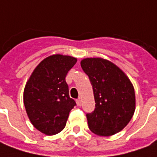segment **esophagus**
<instances>
[{"label": "esophagus", "mask_w": 157, "mask_h": 157, "mask_svg": "<svg viewBox=\"0 0 157 157\" xmlns=\"http://www.w3.org/2000/svg\"><path fill=\"white\" fill-rule=\"evenodd\" d=\"M76 102H77V105L81 106V102H82V101H81V98H78V99L76 100Z\"/></svg>", "instance_id": "1"}]
</instances>
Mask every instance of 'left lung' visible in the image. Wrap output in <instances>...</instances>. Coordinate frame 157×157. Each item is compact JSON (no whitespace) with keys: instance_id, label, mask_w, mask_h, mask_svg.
I'll return each instance as SVG.
<instances>
[{"instance_id":"1","label":"left lung","mask_w":157,"mask_h":157,"mask_svg":"<svg viewBox=\"0 0 157 157\" xmlns=\"http://www.w3.org/2000/svg\"><path fill=\"white\" fill-rule=\"evenodd\" d=\"M92 85L95 109L86 113L90 130L99 136L115 134L129 123L135 111L134 88L117 66L101 58L81 60Z\"/></svg>"}]
</instances>
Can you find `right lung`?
<instances>
[{"instance_id": "right-lung-1", "label": "right lung", "mask_w": 157, "mask_h": 157, "mask_svg": "<svg viewBox=\"0 0 157 157\" xmlns=\"http://www.w3.org/2000/svg\"><path fill=\"white\" fill-rule=\"evenodd\" d=\"M72 56L55 55L35 68L24 90V104L32 125L46 135L64 129L70 111L76 105L69 97L66 76L76 64Z\"/></svg>"}]
</instances>
